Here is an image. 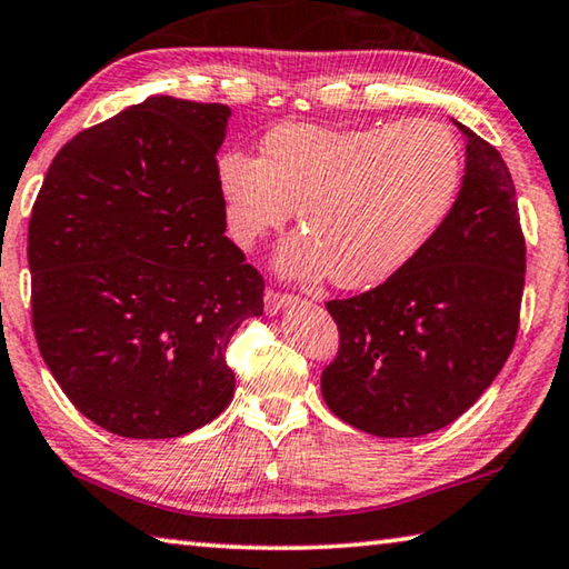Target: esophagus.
<instances>
[{"instance_id": "obj_1", "label": "esophagus", "mask_w": 569, "mask_h": 569, "mask_svg": "<svg viewBox=\"0 0 569 569\" xmlns=\"http://www.w3.org/2000/svg\"><path fill=\"white\" fill-rule=\"evenodd\" d=\"M297 302L295 295H282V292H274V290H267L264 292V310L267 315H277L282 307H290Z\"/></svg>"}]
</instances>
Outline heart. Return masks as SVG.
Listing matches in <instances>:
<instances>
[{
  "label": "heart",
  "mask_w": 569,
  "mask_h": 569,
  "mask_svg": "<svg viewBox=\"0 0 569 569\" xmlns=\"http://www.w3.org/2000/svg\"><path fill=\"white\" fill-rule=\"evenodd\" d=\"M217 187L239 247H254L297 207L305 232L279 247V272L330 274L342 290H367L402 272L440 232L462 187V149L430 119L282 124L264 134L262 157H219Z\"/></svg>",
  "instance_id": "1"
}]
</instances>
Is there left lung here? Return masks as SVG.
<instances>
[{
	"mask_svg": "<svg viewBox=\"0 0 569 569\" xmlns=\"http://www.w3.org/2000/svg\"><path fill=\"white\" fill-rule=\"evenodd\" d=\"M465 134L452 212L402 272L327 302L340 352L322 397L342 422L375 437L442 430L480 400L512 352L525 287V237L500 152Z\"/></svg>",
	"mask_w": 569,
	"mask_h": 569,
	"instance_id": "8db88e82",
	"label": "left lung"
}]
</instances>
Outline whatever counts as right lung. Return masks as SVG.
<instances>
[{"instance_id": "1", "label": "right lung", "mask_w": 569, "mask_h": 569, "mask_svg": "<svg viewBox=\"0 0 569 569\" xmlns=\"http://www.w3.org/2000/svg\"><path fill=\"white\" fill-rule=\"evenodd\" d=\"M232 109L174 97L59 149L29 219L32 325L49 372L107 432L169 440L232 402L229 337L264 279L224 237L217 149Z\"/></svg>"}]
</instances>
